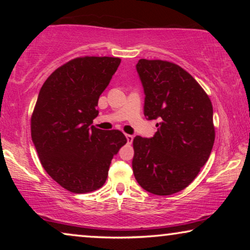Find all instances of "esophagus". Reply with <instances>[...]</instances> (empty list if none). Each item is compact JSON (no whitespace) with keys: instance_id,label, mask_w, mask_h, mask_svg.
Listing matches in <instances>:
<instances>
[{"instance_id":"1","label":"esophagus","mask_w":250,"mask_h":250,"mask_svg":"<svg viewBox=\"0 0 250 250\" xmlns=\"http://www.w3.org/2000/svg\"><path fill=\"white\" fill-rule=\"evenodd\" d=\"M133 135H129V134H126V140H127V143H132L133 142Z\"/></svg>"}]
</instances>
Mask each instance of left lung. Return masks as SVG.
Wrapping results in <instances>:
<instances>
[{"label": "left lung", "mask_w": 250, "mask_h": 250, "mask_svg": "<svg viewBox=\"0 0 250 250\" xmlns=\"http://www.w3.org/2000/svg\"><path fill=\"white\" fill-rule=\"evenodd\" d=\"M145 116L158 119L151 139L135 136L132 167L138 183L157 196L186 189L209 158L215 141L213 105L199 83L179 64L140 59Z\"/></svg>", "instance_id": "1"}]
</instances>
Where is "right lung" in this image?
<instances>
[{"label":"right lung","mask_w":250,"mask_h":250,"mask_svg":"<svg viewBox=\"0 0 250 250\" xmlns=\"http://www.w3.org/2000/svg\"><path fill=\"white\" fill-rule=\"evenodd\" d=\"M119 63L114 57L75 58L41 87L30 118L33 143L45 172L73 193L100 189L112 157L127 142L118 129L91 125L99 114V98Z\"/></svg>","instance_id":"1"}]
</instances>
